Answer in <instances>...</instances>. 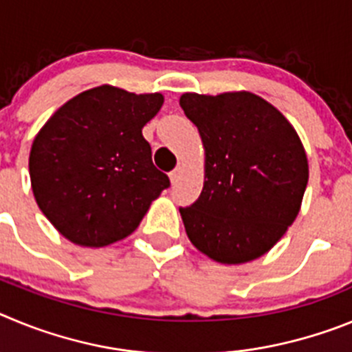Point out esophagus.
I'll use <instances>...</instances> for the list:
<instances>
[{"instance_id": "esophagus-1", "label": "esophagus", "mask_w": 352, "mask_h": 352, "mask_svg": "<svg viewBox=\"0 0 352 352\" xmlns=\"http://www.w3.org/2000/svg\"><path fill=\"white\" fill-rule=\"evenodd\" d=\"M179 176H182V167H176V169H174V170H170V173H169L170 183H176V182H178Z\"/></svg>"}]
</instances>
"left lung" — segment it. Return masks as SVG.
I'll return each instance as SVG.
<instances>
[{
	"label": "left lung",
	"instance_id": "obj_1",
	"mask_svg": "<svg viewBox=\"0 0 352 352\" xmlns=\"http://www.w3.org/2000/svg\"><path fill=\"white\" fill-rule=\"evenodd\" d=\"M179 105L206 153L203 192L179 208L186 234L217 263L264 256L294 222L309 183L296 130L278 109L248 91L183 93Z\"/></svg>",
	"mask_w": 352,
	"mask_h": 352
}]
</instances>
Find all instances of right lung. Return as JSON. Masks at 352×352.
<instances>
[{
	"label": "right lung",
	"instance_id": "add662e5",
	"mask_svg": "<svg viewBox=\"0 0 352 352\" xmlns=\"http://www.w3.org/2000/svg\"><path fill=\"white\" fill-rule=\"evenodd\" d=\"M162 104L160 93L135 95L104 84L61 105L36 133L31 188L72 243L98 248L126 238L170 185L142 138Z\"/></svg>",
	"mask_w": 352,
	"mask_h": 352
}]
</instances>
